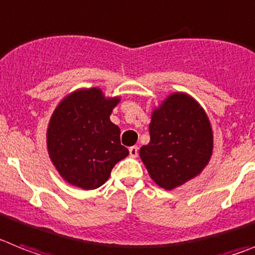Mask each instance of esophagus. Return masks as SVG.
<instances>
[{
  "mask_svg": "<svg viewBox=\"0 0 255 255\" xmlns=\"http://www.w3.org/2000/svg\"><path fill=\"white\" fill-rule=\"evenodd\" d=\"M138 152H139V148L136 147V145H132V147H130L129 148V153L131 157H138Z\"/></svg>",
  "mask_w": 255,
  "mask_h": 255,
  "instance_id": "1",
  "label": "esophagus"
}]
</instances>
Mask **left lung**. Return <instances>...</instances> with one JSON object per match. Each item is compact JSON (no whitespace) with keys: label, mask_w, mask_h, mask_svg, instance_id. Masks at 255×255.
<instances>
[{"label":"left lung","mask_w":255,"mask_h":255,"mask_svg":"<svg viewBox=\"0 0 255 255\" xmlns=\"http://www.w3.org/2000/svg\"><path fill=\"white\" fill-rule=\"evenodd\" d=\"M151 140L139 156L154 183L174 190L201 173L213 153V130L199 102L173 93L152 111Z\"/></svg>","instance_id":"left-lung-1"}]
</instances>
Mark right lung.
Here are the masks:
<instances>
[{
    "label": "right lung",
    "mask_w": 255,
    "mask_h": 255,
    "mask_svg": "<svg viewBox=\"0 0 255 255\" xmlns=\"http://www.w3.org/2000/svg\"><path fill=\"white\" fill-rule=\"evenodd\" d=\"M119 103V97H106L99 88L78 89L54 110L47 126V151L65 182L95 190L129 154L120 142V128L110 120Z\"/></svg>",
    "instance_id": "right-lung-1"
}]
</instances>
